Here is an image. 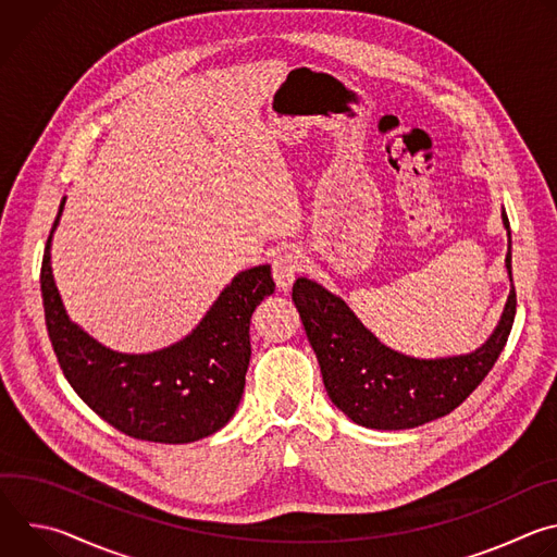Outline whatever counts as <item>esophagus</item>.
Segmentation results:
<instances>
[{"label": "esophagus", "instance_id": "34e87169", "mask_svg": "<svg viewBox=\"0 0 557 557\" xmlns=\"http://www.w3.org/2000/svg\"><path fill=\"white\" fill-rule=\"evenodd\" d=\"M304 260L299 256V251H286L282 256L275 258L273 262V280L277 284L280 290H288L297 277V273L301 271Z\"/></svg>", "mask_w": 557, "mask_h": 557}]
</instances>
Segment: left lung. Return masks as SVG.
Masks as SVG:
<instances>
[{
    "label": "left lung",
    "instance_id": "1",
    "mask_svg": "<svg viewBox=\"0 0 557 557\" xmlns=\"http://www.w3.org/2000/svg\"><path fill=\"white\" fill-rule=\"evenodd\" d=\"M503 224L511 290L492 335L465 355L421 359L394 350L361 324L339 295L308 277L293 284V301L320 361L326 392L352 423L370 430L419 428L458 408L490 374L516 317L511 228L505 209Z\"/></svg>",
    "mask_w": 557,
    "mask_h": 557
}]
</instances>
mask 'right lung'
Segmentation results:
<instances>
[{
  "label": "right lung",
  "instance_id": "add662e5",
  "mask_svg": "<svg viewBox=\"0 0 557 557\" xmlns=\"http://www.w3.org/2000/svg\"><path fill=\"white\" fill-rule=\"evenodd\" d=\"M63 207L65 196L44 253L41 297L48 337L67 383L103 421L138 441L194 443L224 428L245 392L251 314L275 290L271 267L237 273L176 344L119 352L70 320L54 284L50 249Z\"/></svg>",
  "mask_w": 557,
  "mask_h": 557
}]
</instances>
